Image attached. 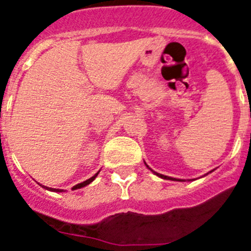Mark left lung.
<instances>
[{"label": "left lung", "instance_id": "left-lung-1", "mask_svg": "<svg viewBox=\"0 0 251 251\" xmlns=\"http://www.w3.org/2000/svg\"><path fill=\"white\" fill-rule=\"evenodd\" d=\"M147 166V165H146ZM148 167V166H147ZM150 168V167H148ZM151 170V168H150ZM152 171V170H151ZM153 174L156 175V176H158V177H161V178H163V179H172V181H182V179H176V178H172V177H168V176H165V175H161V174H157V172H154V171H153Z\"/></svg>", "mask_w": 251, "mask_h": 251}]
</instances>
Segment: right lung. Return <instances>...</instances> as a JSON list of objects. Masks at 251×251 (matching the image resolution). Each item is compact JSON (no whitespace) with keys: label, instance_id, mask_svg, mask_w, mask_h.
<instances>
[{"label":"right lung","instance_id":"1","mask_svg":"<svg viewBox=\"0 0 251 251\" xmlns=\"http://www.w3.org/2000/svg\"><path fill=\"white\" fill-rule=\"evenodd\" d=\"M98 174H99V172H97V174H95L93 177H90L89 179H86V181H84V182L75 185L74 187H73V190H77V188H81V187H84V186L89 185L90 182H93V181H94L95 177L98 176ZM40 186H43V185H40ZM43 187L46 188V190H50V191H54V192H63V190H59V188H51V187H46V186H43Z\"/></svg>","mask_w":251,"mask_h":251}]
</instances>
